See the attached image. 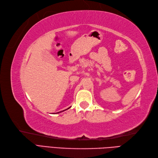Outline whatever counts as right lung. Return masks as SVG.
<instances>
[{"label": "right lung", "mask_w": 158, "mask_h": 158, "mask_svg": "<svg viewBox=\"0 0 158 158\" xmlns=\"http://www.w3.org/2000/svg\"><path fill=\"white\" fill-rule=\"evenodd\" d=\"M70 107H69V108H70ZM69 108H68V109H69ZM68 109H66V110H68ZM63 111H64V110H63ZM62 112V111H61V112ZM60 112H57V113H60Z\"/></svg>", "instance_id": "obj_1"}]
</instances>
